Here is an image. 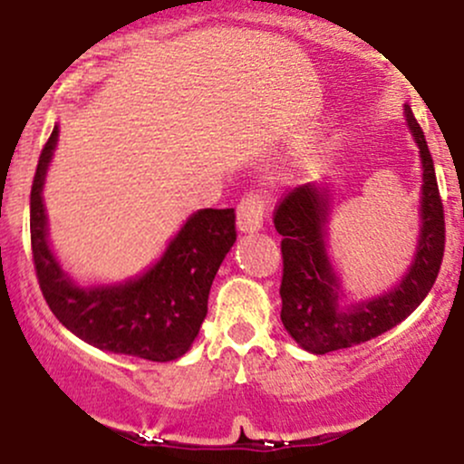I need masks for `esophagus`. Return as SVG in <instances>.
I'll return each instance as SVG.
<instances>
[{"label": "esophagus", "instance_id": "34e87169", "mask_svg": "<svg viewBox=\"0 0 464 464\" xmlns=\"http://www.w3.org/2000/svg\"><path fill=\"white\" fill-rule=\"evenodd\" d=\"M265 199L260 195H246L237 206V227L246 234H254L263 227Z\"/></svg>", "mask_w": 464, "mask_h": 464}]
</instances>
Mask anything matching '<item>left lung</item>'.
Returning a JSON list of instances; mask_svg holds the SVG:
<instances>
[{
  "label": "left lung",
  "instance_id": "left-lung-1",
  "mask_svg": "<svg viewBox=\"0 0 464 464\" xmlns=\"http://www.w3.org/2000/svg\"><path fill=\"white\" fill-rule=\"evenodd\" d=\"M405 124L419 147L423 184L419 199V238L410 267L388 291L351 298L329 252L333 215L331 186H298L278 206L274 226L283 237V320L294 342L314 355L372 340L401 324L430 294L445 252V217L434 162L412 109L403 105Z\"/></svg>",
  "mask_w": 464,
  "mask_h": 464
}]
</instances>
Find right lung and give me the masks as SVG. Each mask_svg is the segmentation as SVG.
<instances>
[{"mask_svg":"<svg viewBox=\"0 0 464 464\" xmlns=\"http://www.w3.org/2000/svg\"><path fill=\"white\" fill-rule=\"evenodd\" d=\"M59 142L54 127L41 150L30 192V241L52 314L87 344L149 362H173L190 351L208 314V294L237 241L234 208L197 210L144 272L118 283L81 285L50 246L44 186Z\"/></svg>","mask_w":464,"mask_h":464,"instance_id":"add662e5","label":"right lung"}]
</instances>
